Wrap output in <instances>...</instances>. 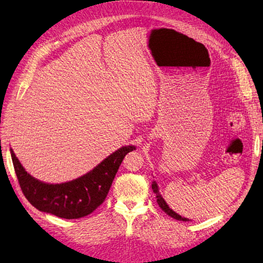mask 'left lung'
I'll list each match as a JSON object with an SVG mask.
<instances>
[{
  "label": "left lung",
  "mask_w": 263,
  "mask_h": 263,
  "mask_svg": "<svg viewBox=\"0 0 263 263\" xmlns=\"http://www.w3.org/2000/svg\"><path fill=\"white\" fill-rule=\"evenodd\" d=\"M152 189H153V192H154L155 194H156V198H157V202H158L159 207H160L164 212H166L168 216H170L171 218L176 219V220H179V221H189V219L181 217L180 215H178V213H177L176 211H173V210L167 205V202L164 201V199H163V198L161 197V195H160V193H159V190H158V186H157L156 182H153Z\"/></svg>",
  "instance_id": "obj_1"
}]
</instances>
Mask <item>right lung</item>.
I'll list each match as a JSON object with an SVG mask.
<instances>
[{
	"label": "right lung",
	"mask_w": 263,
	"mask_h": 263,
	"mask_svg": "<svg viewBox=\"0 0 263 263\" xmlns=\"http://www.w3.org/2000/svg\"><path fill=\"white\" fill-rule=\"evenodd\" d=\"M135 149L129 145L116 151L81 178L47 184L31 177L11 149L14 169L25 197L37 210L63 219H79L102 205L124 156Z\"/></svg>",
	"instance_id": "obj_1"
}]
</instances>
